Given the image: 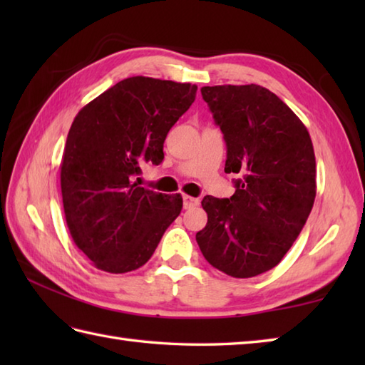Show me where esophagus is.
Listing matches in <instances>:
<instances>
[{
    "label": "esophagus",
    "mask_w": 365,
    "mask_h": 365,
    "mask_svg": "<svg viewBox=\"0 0 365 365\" xmlns=\"http://www.w3.org/2000/svg\"><path fill=\"white\" fill-rule=\"evenodd\" d=\"M197 205H199V199L197 197L183 195V207L185 208H192V207H197Z\"/></svg>",
    "instance_id": "esophagus-1"
}]
</instances>
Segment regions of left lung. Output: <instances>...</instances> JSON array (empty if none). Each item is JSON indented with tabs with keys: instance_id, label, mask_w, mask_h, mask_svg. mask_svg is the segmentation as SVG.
<instances>
[{
	"instance_id": "left-lung-1",
	"label": "left lung",
	"mask_w": 365,
	"mask_h": 365,
	"mask_svg": "<svg viewBox=\"0 0 365 365\" xmlns=\"http://www.w3.org/2000/svg\"><path fill=\"white\" fill-rule=\"evenodd\" d=\"M202 97L238 174L230 199L205 196L207 226L196 234L205 260L232 277L274 268L290 250L317 195L314 145L304 123L259 84L204 86Z\"/></svg>"
}]
</instances>
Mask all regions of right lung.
Returning <instances> with one entry per match:
<instances>
[{
    "label": "right lung",
    "instance_id": "1",
    "mask_svg": "<svg viewBox=\"0 0 365 365\" xmlns=\"http://www.w3.org/2000/svg\"><path fill=\"white\" fill-rule=\"evenodd\" d=\"M196 84L131 76L76 114L61 161L67 227L92 265L128 273L152 257L182 212L180 195L135 182L144 163L160 165L163 144L196 98Z\"/></svg>",
    "mask_w": 365,
    "mask_h": 365
}]
</instances>
